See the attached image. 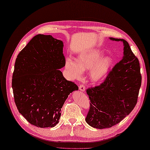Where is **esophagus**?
<instances>
[{
    "instance_id": "obj_1",
    "label": "esophagus",
    "mask_w": 150,
    "mask_h": 150,
    "mask_svg": "<svg viewBox=\"0 0 150 150\" xmlns=\"http://www.w3.org/2000/svg\"><path fill=\"white\" fill-rule=\"evenodd\" d=\"M79 90L82 92L85 91V86L83 84H80L79 86Z\"/></svg>"
}]
</instances>
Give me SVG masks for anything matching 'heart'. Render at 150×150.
Instances as JSON below:
<instances>
[{
  "mask_svg": "<svg viewBox=\"0 0 150 150\" xmlns=\"http://www.w3.org/2000/svg\"><path fill=\"white\" fill-rule=\"evenodd\" d=\"M104 50L93 48L82 52L76 59L67 58L65 70L69 79L78 80L82 76L83 72L89 70V78L94 82L103 80L109 73L113 63L111 56L103 57Z\"/></svg>",
  "mask_w": 150,
  "mask_h": 150,
  "instance_id": "heart-1",
  "label": "heart"
}]
</instances>
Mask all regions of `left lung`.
<instances>
[{
  "mask_svg": "<svg viewBox=\"0 0 150 150\" xmlns=\"http://www.w3.org/2000/svg\"><path fill=\"white\" fill-rule=\"evenodd\" d=\"M123 43V56L100 86L86 90L91 100L86 121L102 129L119 123L137 104L142 76L138 59L123 39L109 38Z\"/></svg>",
  "mask_w": 150,
  "mask_h": 150,
  "instance_id": "obj_1",
  "label": "left lung"
}]
</instances>
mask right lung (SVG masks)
<instances>
[{
  "instance_id": "1",
  "label": "right lung",
  "mask_w": 150,
  "mask_h": 150,
  "mask_svg": "<svg viewBox=\"0 0 150 150\" xmlns=\"http://www.w3.org/2000/svg\"><path fill=\"white\" fill-rule=\"evenodd\" d=\"M64 43L52 35H35L20 52L15 64L12 88L19 112L31 125L53 127L74 83L64 77Z\"/></svg>"
}]
</instances>
